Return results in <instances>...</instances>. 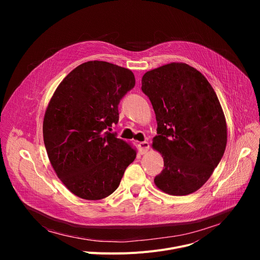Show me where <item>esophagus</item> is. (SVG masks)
Wrapping results in <instances>:
<instances>
[{
    "instance_id": "esophagus-1",
    "label": "esophagus",
    "mask_w": 260,
    "mask_h": 260,
    "mask_svg": "<svg viewBox=\"0 0 260 260\" xmlns=\"http://www.w3.org/2000/svg\"><path fill=\"white\" fill-rule=\"evenodd\" d=\"M138 147H139V150L141 152V154H144L147 152V150L149 149V143L144 141V142H140L138 144Z\"/></svg>"
}]
</instances>
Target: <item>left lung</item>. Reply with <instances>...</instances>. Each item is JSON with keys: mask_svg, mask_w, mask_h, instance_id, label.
<instances>
[{"mask_svg": "<svg viewBox=\"0 0 260 260\" xmlns=\"http://www.w3.org/2000/svg\"><path fill=\"white\" fill-rule=\"evenodd\" d=\"M142 91L157 121L153 148L165 169L156 186L171 196H187L209 180L224 154L225 117L213 87L201 72L172 62L144 74Z\"/></svg>", "mask_w": 260, "mask_h": 260, "instance_id": "left-lung-1", "label": "left lung"}]
</instances>
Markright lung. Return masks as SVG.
Listing matches in <instances>:
<instances>
[{"label": "right lung", "instance_id": "right-lung-1", "mask_svg": "<svg viewBox=\"0 0 260 260\" xmlns=\"http://www.w3.org/2000/svg\"><path fill=\"white\" fill-rule=\"evenodd\" d=\"M135 84L128 69L93 60L74 69L53 93L43 121L44 144L57 177L75 196L107 198L135 160L133 148L108 132Z\"/></svg>", "mask_w": 260, "mask_h": 260}]
</instances>
